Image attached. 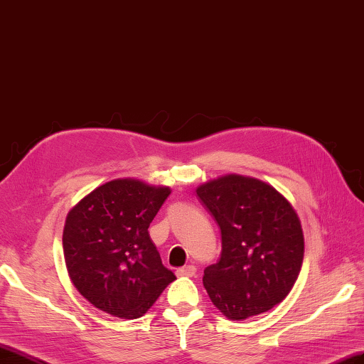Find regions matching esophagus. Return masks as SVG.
<instances>
[{"label":"esophagus","instance_id":"esophagus-1","mask_svg":"<svg viewBox=\"0 0 364 364\" xmlns=\"http://www.w3.org/2000/svg\"><path fill=\"white\" fill-rule=\"evenodd\" d=\"M197 273V268L193 265H188V267H183L176 269V276H186V277H192L196 276Z\"/></svg>","mask_w":364,"mask_h":364}]
</instances>
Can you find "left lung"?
<instances>
[{"mask_svg":"<svg viewBox=\"0 0 364 364\" xmlns=\"http://www.w3.org/2000/svg\"><path fill=\"white\" fill-rule=\"evenodd\" d=\"M222 234V252L205 268L214 306L234 321L282 302L299 276L304 235L298 214L272 186L226 175L197 189Z\"/></svg>","mask_w":364,"mask_h":364,"instance_id":"1","label":"left lung"}]
</instances>
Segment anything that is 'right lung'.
<instances>
[{"label": "right lung", "mask_w": 364, "mask_h": 364, "mask_svg": "<svg viewBox=\"0 0 364 364\" xmlns=\"http://www.w3.org/2000/svg\"><path fill=\"white\" fill-rule=\"evenodd\" d=\"M168 188L138 180L100 186L70 210L63 256L83 298L107 314L136 319L175 281L149 235Z\"/></svg>", "instance_id": "obj_1"}]
</instances>
